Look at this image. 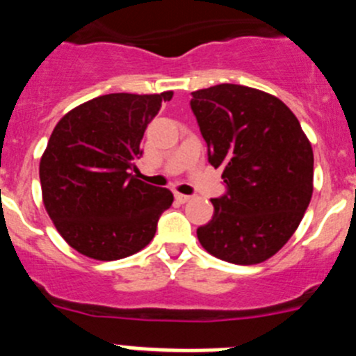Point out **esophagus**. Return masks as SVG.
Here are the masks:
<instances>
[{
    "instance_id": "obj_1",
    "label": "esophagus",
    "mask_w": 356,
    "mask_h": 356,
    "mask_svg": "<svg viewBox=\"0 0 356 356\" xmlns=\"http://www.w3.org/2000/svg\"><path fill=\"white\" fill-rule=\"evenodd\" d=\"M175 200L178 201V203H187L188 200H191V196H187V194H180V193H175Z\"/></svg>"
}]
</instances>
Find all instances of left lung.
<instances>
[{
  "mask_svg": "<svg viewBox=\"0 0 356 356\" xmlns=\"http://www.w3.org/2000/svg\"><path fill=\"white\" fill-rule=\"evenodd\" d=\"M191 108L226 187L212 200V221L197 228L201 246L225 262H264L285 246L308 209L312 146L284 102L251 87L196 90Z\"/></svg>",
  "mask_w": 356,
  "mask_h": 356,
  "instance_id": "left-lung-1",
  "label": "left lung"
}]
</instances>
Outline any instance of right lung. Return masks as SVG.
<instances>
[{
	"mask_svg": "<svg viewBox=\"0 0 356 356\" xmlns=\"http://www.w3.org/2000/svg\"><path fill=\"white\" fill-rule=\"evenodd\" d=\"M171 97L106 94L72 108L53 130L39 168L44 207L78 253L119 260L155 237L172 193L131 171L143 156L146 127Z\"/></svg>",
	"mask_w": 356,
	"mask_h": 356,
	"instance_id": "right-lung-1",
	"label": "right lung"
}]
</instances>
